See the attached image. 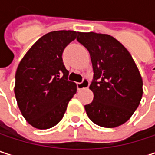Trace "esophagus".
<instances>
[{
	"instance_id": "1",
	"label": "esophagus",
	"mask_w": 155,
	"mask_h": 155,
	"mask_svg": "<svg viewBox=\"0 0 155 155\" xmlns=\"http://www.w3.org/2000/svg\"><path fill=\"white\" fill-rule=\"evenodd\" d=\"M90 86V81L85 78L83 79V81L81 82H78L77 83V88L78 90H82V89H87Z\"/></svg>"
}]
</instances>
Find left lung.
I'll return each instance as SVG.
<instances>
[{"mask_svg": "<svg viewBox=\"0 0 155 155\" xmlns=\"http://www.w3.org/2000/svg\"><path fill=\"white\" fill-rule=\"evenodd\" d=\"M91 55L93 81L92 102L84 108L89 118L102 127L126 123L139 106L143 80L130 53L107 34L79 32L77 38Z\"/></svg>", "mask_w": 155, "mask_h": 155, "instance_id": "left-lung-1", "label": "left lung"}]
</instances>
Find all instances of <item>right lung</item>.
Masks as SVG:
<instances>
[{
    "label": "right lung",
    "mask_w": 155,
    "mask_h": 155,
    "mask_svg": "<svg viewBox=\"0 0 155 155\" xmlns=\"http://www.w3.org/2000/svg\"><path fill=\"white\" fill-rule=\"evenodd\" d=\"M79 32L58 30L41 37L21 59L15 74L16 100L24 118L38 129H48L63 118L77 85L68 81L62 54Z\"/></svg>",
    "instance_id": "obj_1"
}]
</instances>
